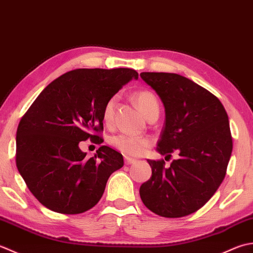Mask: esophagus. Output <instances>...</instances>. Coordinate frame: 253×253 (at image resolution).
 Returning <instances> with one entry per match:
<instances>
[{
	"label": "esophagus",
	"mask_w": 253,
	"mask_h": 253,
	"mask_svg": "<svg viewBox=\"0 0 253 253\" xmlns=\"http://www.w3.org/2000/svg\"><path fill=\"white\" fill-rule=\"evenodd\" d=\"M136 161L134 158H130V157H125V164L126 165H131V164H134Z\"/></svg>",
	"instance_id": "obj_1"
}]
</instances>
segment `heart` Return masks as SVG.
Instances as JSON below:
<instances>
[{
    "label": "heart",
    "mask_w": 253,
    "mask_h": 253,
    "mask_svg": "<svg viewBox=\"0 0 253 253\" xmlns=\"http://www.w3.org/2000/svg\"><path fill=\"white\" fill-rule=\"evenodd\" d=\"M134 98L140 106L141 110L144 112V115L148 117L152 112L159 111L158 100L155 94L149 90H140L137 91ZM118 96L115 95L110 97L109 99L104 106V110H102V119L106 123L112 122L113 117H115L116 106H117ZM110 144L116 147L117 149L126 155L128 156H140L142 154L145 153L146 149L152 145V141L148 137L144 136H134L128 135V134H119L110 138Z\"/></svg>",
    "instance_id": "heart-1"
}]
</instances>
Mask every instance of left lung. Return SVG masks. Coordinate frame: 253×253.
Segmentation results:
<instances>
[{"instance_id":"left-lung-1","label":"left lung","mask_w":253,"mask_h":253,"mask_svg":"<svg viewBox=\"0 0 253 253\" xmlns=\"http://www.w3.org/2000/svg\"><path fill=\"white\" fill-rule=\"evenodd\" d=\"M140 75L166 112L157 151L166 157L178 151L180 156L170 167L164 159H148L152 177L141 185V199L159 216L182 217L202 208L225 178L233 152L227 112L217 97L187 77L163 72Z\"/></svg>"}]
</instances>
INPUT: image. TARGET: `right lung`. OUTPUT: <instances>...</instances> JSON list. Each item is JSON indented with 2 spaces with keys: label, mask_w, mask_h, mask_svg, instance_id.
<instances>
[{
  "label": "right lung",
  "mask_w": 253,
  "mask_h": 253,
  "mask_svg": "<svg viewBox=\"0 0 253 253\" xmlns=\"http://www.w3.org/2000/svg\"><path fill=\"white\" fill-rule=\"evenodd\" d=\"M138 74L132 69H77L45 87L20 119L16 166L34 197L62 214L99 202L110 174L123 166L119 152L100 146L86 158L80 142H104V106Z\"/></svg>",
  "instance_id": "1"
}]
</instances>
